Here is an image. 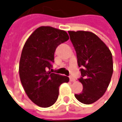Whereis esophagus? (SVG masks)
I'll return each instance as SVG.
<instances>
[{
	"instance_id": "1",
	"label": "esophagus",
	"mask_w": 122,
	"mask_h": 122,
	"mask_svg": "<svg viewBox=\"0 0 122 122\" xmlns=\"http://www.w3.org/2000/svg\"><path fill=\"white\" fill-rule=\"evenodd\" d=\"M70 81H71V82H75V81H76V79H75L74 78H73L72 76H71V77H70Z\"/></svg>"
}]
</instances>
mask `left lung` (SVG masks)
Masks as SVG:
<instances>
[{"label":"left lung","instance_id":"obj_1","mask_svg":"<svg viewBox=\"0 0 122 122\" xmlns=\"http://www.w3.org/2000/svg\"><path fill=\"white\" fill-rule=\"evenodd\" d=\"M81 68L79 81L83 89L76 98L90 105L106 92L113 73L112 55L110 49L95 34L88 31H68Z\"/></svg>","mask_w":122,"mask_h":122}]
</instances>
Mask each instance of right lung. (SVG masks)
<instances>
[{
    "mask_svg": "<svg viewBox=\"0 0 122 122\" xmlns=\"http://www.w3.org/2000/svg\"><path fill=\"white\" fill-rule=\"evenodd\" d=\"M64 30L41 26L27 39L20 56L19 75L28 97L41 107L53 105L58 99L59 86L69 78L48 71L54 61L56 47L68 40Z\"/></svg>",
    "mask_w": 122,
    "mask_h": 122,
    "instance_id": "obj_1",
    "label": "right lung"
}]
</instances>
